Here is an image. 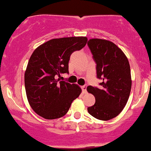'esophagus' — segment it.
Masks as SVG:
<instances>
[{
    "mask_svg": "<svg viewBox=\"0 0 151 151\" xmlns=\"http://www.w3.org/2000/svg\"><path fill=\"white\" fill-rule=\"evenodd\" d=\"M81 89H82V92H83V93H86V85L82 86H81Z\"/></svg>",
    "mask_w": 151,
    "mask_h": 151,
    "instance_id": "1",
    "label": "esophagus"
}]
</instances>
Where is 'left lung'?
I'll return each mask as SVG.
<instances>
[{
	"mask_svg": "<svg viewBox=\"0 0 151 151\" xmlns=\"http://www.w3.org/2000/svg\"><path fill=\"white\" fill-rule=\"evenodd\" d=\"M96 63L97 78L102 81L101 87L87 86L95 98L87 111L92 117L109 120L117 117L124 109L131 89L130 65L125 53L114 43L101 39L87 42Z\"/></svg>",
	"mask_w": 151,
	"mask_h": 151,
	"instance_id": "left-lung-1",
	"label": "left lung"
}]
</instances>
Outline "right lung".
Returning a JSON list of instances; mask_svg holds the SVG:
<instances>
[{
    "instance_id": "right-lung-1",
    "label": "right lung",
    "mask_w": 151,
    "mask_h": 151,
    "mask_svg": "<svg viewBox=\"0 0 151 151\" xmlns=\"http://www.w3.org/2000/svg\"><path fill=\"white\" fill-rule=\"evenodd\" d=\"M85 37L53 39L39 46L30 57L25 72V87L32 109L47 120L67 114L81 89L77 84L60 81L58 77L69 73L71 54L83 48Z\"/></svg>"
}]
</instances>
